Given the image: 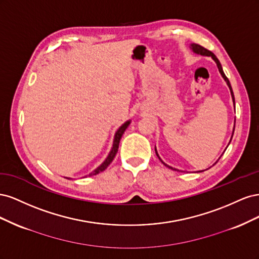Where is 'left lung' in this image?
I'll return each mask as SVG.
<instances>
[{"label":"left lung","instance_id":"left-lung-1","mask_svg":"<svg viewBox=\"0 0 259 259\" xmlns=\"http://www.w3.org/2000/svg\"><path fill=\"white\" fill-rule=\"evenodd\" d=\"M191 49H192V51L194 52V53H197V54H200V55H203V56H210L211 58H213L214 60H215V62L217 64V67H218V70H219V72H221V74L223 75V77L225 79V81L227 82V84H228V86H229V89H230V92H231V96H232V99H233V104H234V95H233V92H232V89H231V85H230V82H229V80H228V77H227L226 75H225V73H224V71H223V68H222V65H221V62H219V60L217 59V57L215 56V55L211 53L210 51H208V50H206L205 48H203V46H201V45H199V44H191ZM233 132H234V130H233ZM155 153H156V155H158V158L160 159V156H159V154H158V152H156V149H155ZM161 160V159H160ZM161 162L164 164V165L165 166H167V167H169V168H171V169H175V168H173V167H170V166H168L167 164H165L164 163L162 160H161ZM217 163V162H216ZM215 163V164H216Z\"/></svg>","mask_w":259,"mask_h":259}]
</instances>
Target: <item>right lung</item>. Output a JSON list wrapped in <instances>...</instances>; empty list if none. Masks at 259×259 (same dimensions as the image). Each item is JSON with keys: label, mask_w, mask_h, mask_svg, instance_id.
Wrapping results in <instances>:
<instances>
[{"label": "right lung", "mask_w": 259, "mask_h": 259, "mask_svg": "<svg viewBox=\"0 0 259 259\" xmlns=\"http://www.w3.org/2000/svg\"><path fill=\"white\" fill-rule=\"evenodd\" d=\"M130 121H127V122H125L122 126L119 128V131L116 132V134H115V137H114V142H113V147H112V149H111V151H110V153H109V155H108V158L106 159V161L101 164L100 166H98L95 170L94 171H92V173L89 175V176H93V175H97L98 173H100V171H104L108 166H109V164H110L112 161H113V159H114V156H115V154H116V152H117V149H119V144H120V140H121V138H122V135L124 134V132H125V130L127 128V126L130 125Z\"/></svg>", "instance_id": "add662e5"}]
</instances>
